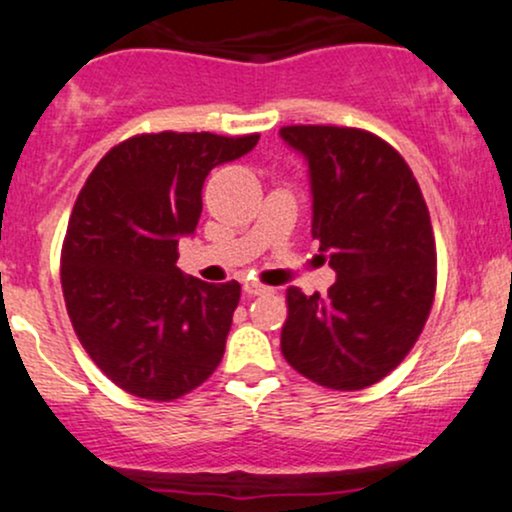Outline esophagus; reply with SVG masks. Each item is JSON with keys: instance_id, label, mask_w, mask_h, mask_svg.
Masks as SVG:
<instances>
[{"instance_id": "obj_1", "label": "esophagus", "mask_w": 512, "mask_h": 512, "mask_svg": "<svg viewBox=\"0 0 512 512\" xmlns=\"http://www.w3.org/2000/svg\"><path fill=\"white\" fill-rule=\"evenodd\" d=\"M243 291L248 293V296H262V293H269L267 286L257 284V281H245V284H243Z\"/></svg>"}]
</instances>
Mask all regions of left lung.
Returning <instances> with one entry per match:
<instances>
[{"label":"left lung","instance_id":"obj_1","mask_svg":"<svg viewBox=\"0 0 512 512\" xmlns=\"http://www.w3.org/2000/svg\"><path fill=\"white\" fill-rule=\"evenodd\" d=\"M279 137L308 163L313 233L337 281L291 286L281 354L332 390L378 383L419 339L436 293L431 216L404 158L375 134L296 125Z\"/></svg>","mask_w":512,"mask_h":512}]
</instances>
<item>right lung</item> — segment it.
Here are the masks:
<instances>
[{"label": "right lung", "instance_id": "1", "mask_svg": "<svg viewBox=\"0 0 512 512\" xmlns=\"http://www.w3.org/2000/svg\"><path fill=\"white\" fill-rule=\"evenodd\" d=\"M260 134H142L88 175L62 248V291L76 337L117 387L168 402L195 390L226 351L240 284L178 269L195 236L209 170L255 149Z\"/></svg>", "mask_w": 512, "mask_h": 512}]
</instances>
